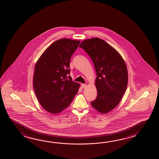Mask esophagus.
<instances>
[{
  "mask_svg": "<svg viewBox=\"0 0 159 159\" xmlns=\"http://www.w3.org/2000/svg\"><path fill=\"white\" fill-rule=\"evenodd\" d=\"M87 86V84H81V87L82 89H84V88H86Z\"/></svg>",
  "mask_w": 159,
  "mask_h": 159,
  "instance_id": "obj_1",
  "label": "esophagus"
}]
</instances>
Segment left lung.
<instances>
[{
    "mask_svg": "<svg viewBox=\"0 0 159 159\" xmlns=\"http://www.w3.org/2000/svg\"><path fill=\"white\" fill-rule=\"evenodd\" d=\"M79 47L89 55L97 72L98 95L91 105L100 113H108L120 102L127 87L125 61L115 48L98 37L82 41Z\"/></svg>",
    "mask_w": 159,
    "mask_h": 159,
    "instance_id": "left-lung-1",
    "label": "left lung"
}]
</instances>
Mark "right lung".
Returning a JSON list of instances; mask_svg holds the SVG:
<instances>
[{
    "label": "right lung",
    "instance_id": "add662e5",
    "mask_svg": "<svg viewBox=\"0 0 159 159\" xmlns=\"http://www.w3.org/2000/svg\"><path fill=\"white\" fill-rule=\"evenodd\" d=\"M80 41L62 39L48 47L34 66L33 85L38 101L44 110L58 114L67 108L80 85L72 81L69 65Z\"/></svg>",
    "mask_w": 159,
    "mask_h": 159
}]
</instances>
